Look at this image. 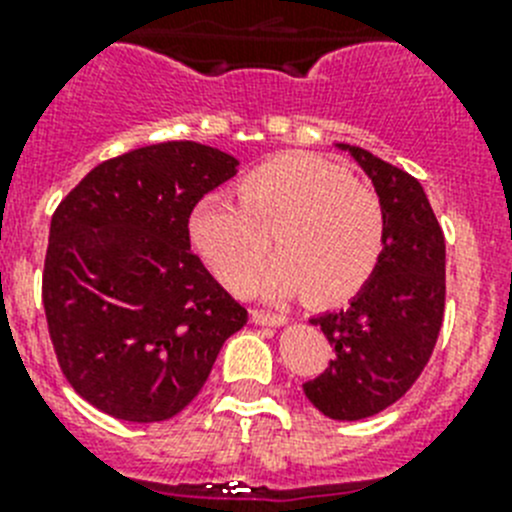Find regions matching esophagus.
Wrapping results in <instances>:
<instances>
[{"label": "esophagus", "instance_id": "1", "mask_svg": "<svg viewBox=\"0 0 512 512\" xmlns=\"http://www.w3.org/2000/svg\"><path fill=\"white\" fill-rule=\"evenodd\" d=\"M251 320L256 325H284L287 323V315L269 310H251Z\"/></svg>", "mask_w": 512, "mask_h": 512}]
</instances>
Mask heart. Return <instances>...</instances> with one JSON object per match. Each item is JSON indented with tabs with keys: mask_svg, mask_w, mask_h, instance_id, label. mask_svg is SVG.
<instances>
[{
	"mask_svg": "<svg viewBox=\"0 0 512 512\" xmlns=\"http://www.w3.org/2000/svg\"><path fill=\"white\" fill-rule=\"evenodd\" d=\"M277 228L284 259L269 271L266 292H302L320 307L359 295L387 246V212L377 189L318 153L271 158L243 179L241 205L215 194L189 217L194 251L238 295L251 292L271 256L261 230Z\"/></svg>",
	"mask_w": 512,
	"mask_h": 512,
	"instance_id": "heart-1",
	"label": "heart"
}]
</instances>
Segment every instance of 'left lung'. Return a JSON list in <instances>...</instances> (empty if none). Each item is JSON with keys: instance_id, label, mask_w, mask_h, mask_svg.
I'll return each instance as SVG.
<instances>
[{"instance_id": "1", "label": "left lung", "mask_w": 512, "mask_h": 512, "mask_svg": "<svg viewBox=\"0 0 512 512\" xmlns=\"http://www.w3.org/2000/svg\"><path fill=\"white\" fill-rule=\"evenodd\" d=\"M372 176L387 212V246L351 307L312 318L336 359L302 384L333 420L372 418L415 384L431 359L446 305V241L423 187L408 171L343 146Z\"/></svg>"}]
</instances>
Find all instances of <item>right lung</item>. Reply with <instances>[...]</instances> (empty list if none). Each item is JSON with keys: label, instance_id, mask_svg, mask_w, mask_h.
I'll list each match as a JSON object with an SVG mask.
<instances>
[{"label": "right lung", "instance_id": "right-lung-1", "mask_svg": "<svg viewBox=\"0 0 512 512\" xmlns=\"http://www.w3.org/2000/svg\"><path fill=\"white\" fill-rule=\"evenodd\" d=\"M217 148L169 140L94 166L61 200L43 307L66 382L102 413L158 423L182 413L248 310L189 243V217L235 176Z\"/></svg>", "mask_w": 512, "mask_h": 512}]
</instances>
